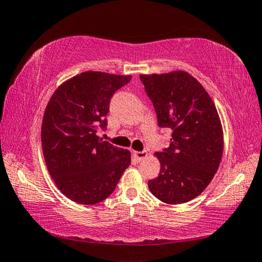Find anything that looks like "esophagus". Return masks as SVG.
I'll return each instance as SVG.
<instances>
[{"instance_id": "esophagus-1", "label": "esophagus", "mask_w": 262, "mask_h": 262, "mask_svg": "<svg viewBox=\"0 0 262 262\" xmlns=\"http://www.w3.org/2000/svg\"><path fill=\"white\" fill-rule=\"evenodd\" d=\"M133 156L135 157L137 161H142L147 157V152L146 151H133Z\"/></svg>"}]
</instances>
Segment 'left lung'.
I'll return each instance as SVG.
<instances>
[{"label":"left lung","instance_id":"1","mask_svg":"<svg viewBox=\"0 0 262 262\" xmlns=\"http://www.w3.org/2000/svg\"><path fill=\"white\" fill-rule=\"evenodd\" d=\"M159 127L172 130L170 144L156 152L159 175L147 182L156 198L170 205L199 196L212 181L223 152V129L213 99L185 71L141 74Z\"/></svg>","mask_w":262,"mask_h":262}]
</instances>
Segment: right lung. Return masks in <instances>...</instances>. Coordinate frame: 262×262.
<instances>
[{
    "label": "right lung",
    "instance_id": "1",
    "mask_svg": "<svg viewBox=\"0 0 262 262\" xmlns=\"http://www.w3.org/2000/svg\"><path fill=\"white\" fill-rule=\"evenodd\" d=\"M132 75L87 71L50 97L41 127L47 168L64 196L83 205L106 199L130 165V151L97 136L106 127L110 99Z\"/></svg>",
    "mask_w": 262,
    "mask_h": 262
}]
</instances>
